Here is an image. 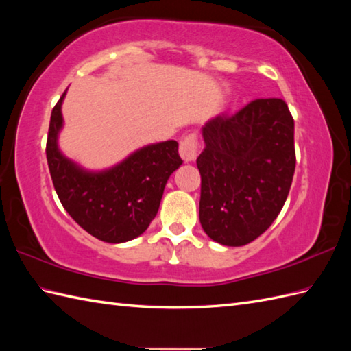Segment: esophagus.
<instances>
[{"label": "esophagus", "mask_w": 351, "mask_h": 351, "mask_svg": "<svg viewBox=\"0 0 351 351\" xmlns=\"http://www.w3.org/2000/svg\"><path fill=\"white\" fill-rule=\"evenodd\" d=\"M199 154V138L196 132L187 134L184 138L180 141V155L185 162L195 161Z\"/></svg>", "instance_id": "esophagus-1"}]
</instances>
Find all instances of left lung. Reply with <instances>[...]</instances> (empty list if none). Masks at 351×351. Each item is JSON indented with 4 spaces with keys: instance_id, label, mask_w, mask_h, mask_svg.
<instances>
[{
    "instance_id": "obj_1",
    "label": "left lung",
    "mask_w": 351,
    "mask_h": 351,
    "mask_svg": "<svg viewBox=\"0 0 351 351\" xmlns=\"http://www.w3.org/2000/svg\"><path fill=\"white\" fill-rule=\"evenodd\" d=\"M199 220L223 245L264 234L288 197L295 169L294 119L279 98L250 101L202 128Z\"/></svg>"
}]
</instances>
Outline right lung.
<instances>
[{
    "label": "right lung",
    "instance_id": "add662e5",
    "mask_svg": "<svg viewBox=\"0 0 351 351\" xmlns=\"http://www.w3.org/2000/svg\"><path fill=\"white\" fill-rule=\"evenodd\" d=\"M64 95L52 108L47 140L48 167L57 196L71 217L95 238L106 243L130 241L151 225L169 176L182 164L178 143L167 140L149 145L113 169L84 170L57 146Z\"/></svg>",
    "mask_w": 351,
    "mask_h": 351
}]
</instances>
